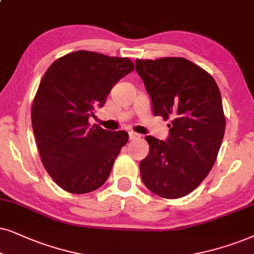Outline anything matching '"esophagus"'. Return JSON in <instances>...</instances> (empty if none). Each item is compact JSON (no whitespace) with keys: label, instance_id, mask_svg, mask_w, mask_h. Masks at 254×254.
<instances>
[{"label":"esophagus","instance_id":"34e87169","mask_svg":"<svg viewBox=\"0 0 254 254\" xmlns=\"http://www.w3.org/2000/svg\"><path fill=\"white\" fill-rule=\"evenodd\" d=\"M129 138H130L131 140H132V139H138V138H140V134L133 132V131H130V132H129Z\"/></svg>","mask_w":254,"mask_h":254}]
</instances>
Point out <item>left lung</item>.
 I'll use <instances>...</instances> for the list:
<instances>
[{
	"mask_svg": "<svg viewBox=\"0 0 254 254\" xmlns=\"http://www.w3.org/2000/svg\"><path fill=\"white\" fill-rule=\"evenodd\" d=\"M154 116L171 120L166 140L146 136L150 151L140 161L144 185L164 198L188 195L214 166L225 131L217 83L185 58L136 60Z\"/></svg>",
	"mask_w": 254,
	"mask_h": 254,
	"instance_id": "obj_1",
	"label": "left lung"
}]
</instances>
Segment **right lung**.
Instances as JSON below:
<instances>
[{
  "mask_svg": "<svg viewBox=\"0 0 254 254\" xmlns=\"http://www.w3.org/2000/svg\"><path fill=\"white\" fill-rule=\"evenodd\" d=\"M133 68L127 58L76 51L44 74L32 104V129L44 167L64 190L86 194L109 178L129 134L90 127L88 120Z\"/></svg>",
  "mask_w": 254,
  "mask_h": 254,
  "instance_id": "right-lung-1",
  "label": "right lung"
}]
</instances>
